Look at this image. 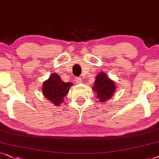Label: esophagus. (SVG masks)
Masks as SVG:
<instances>
[{
	"label": "esophagus",
	"mask_w": 159,
	"mask_h": 159,
	"mask_svg": "<svg viewBox=\"0 0 159 159\" xmlns=\"http://www.w3.org/2000/svg\"><path fill=\"white\" fill-rule=\"evenodd\" d=\"M75 81L76 84H81L82 82V79H81V78L78 77V78H75Z\"/></svg>",
	"instance_id": "1"
}]
</instances>
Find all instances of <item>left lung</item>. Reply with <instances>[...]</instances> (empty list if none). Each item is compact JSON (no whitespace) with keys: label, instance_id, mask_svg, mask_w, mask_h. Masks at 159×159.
<instances>
[{"label":"left lung","instance_id":"left-lung-1","mask_svg":"<svg viewBox=\"0 0 159 159\" xmlns=\"http://www.w3.org/2000/svg\"><path fill=\"white\" fill-rule=\"evenodd\" d=\"M116 86L114 82L107 77L105 73H99L93 86V90L97 92V98L101 102H105L111 98L115 92Z\"/></svg>","mask_w":159,"mask_h":159}]
</instances>
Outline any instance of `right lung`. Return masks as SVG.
<instances>
[{"label": "right lung", "instance_id": "right-lung-1", "mask_svg": "<svg viewBox=\"0 0 159 159\" xmlns=\"http://www.w3.org/2000/svg\"><path fill=\"white\" fill-rule=\"evenodd\" d=\"M71 83H65L61 80L60 75L53 73L49 78L44 82L42 91L44 97L55 105H59L63 102L64 97L67 94Z\"/></svg>", "mask_w": 159, "mask_h": 159}]
</instances>
